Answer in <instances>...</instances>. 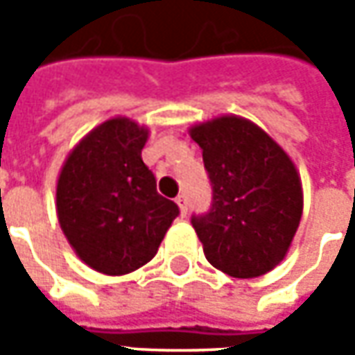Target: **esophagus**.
I'll list each match as a JSON object with an SVG mask.
<instances>
[{
    "instance_id": "obj_1",
    "label": "esophagus",
    "mask_w": 355,
    "mask_h": 355,
    "mask_svg": "<svg viewBox=\"0 0 355 355\" xmlns=\"http://www.w3.org/2000/svg\"><path fill=\"white\" fill-rule=\"evenodd\" d=\"M175 203L180 205V211H182V217H185V215H187V199H185L184 193L175 198Z\"/></svg>"
}]
</instances>
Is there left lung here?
I'll use <instances>...</instances> for the list:
<instances>
[{
  "label": "left lung",
  "mask_w": 355,
  "mask_h": 355,
  "mask_svg": "<svg viewBox=\"0 0 355 355\" xmlns=\"http://www.w3.org/2000/svg\"><path fill=\"white\" fill-rule=\"evenodd\" d=\"M211 182V207L191 215L205 259L235 279H254L284 259L302 217L293 159L252 122L221 116L191 128Z\"/></svg>",
  "instance_id": "8db88e82"
}]
</instances>
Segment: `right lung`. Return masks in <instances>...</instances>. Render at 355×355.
I'll use <instances>...</instances> for the list:
<instances>
[{"label":"right lung","instance_id":"right-lung-1","mask_svg":"<svg viewBox=\"0 0 355 355\" xmlns=\"http://www.w3.org/2000/svg\"><path fill=\"white\" fill-rule=\"evenodd\" d=\"M148 130L128 118L94 128L69 154L57 184L64 237L90 268L126 275L150 263L180 207L162 198L142 162Z\"/></svg>","mask_w":355,"mask_h":355}]
</instances>
